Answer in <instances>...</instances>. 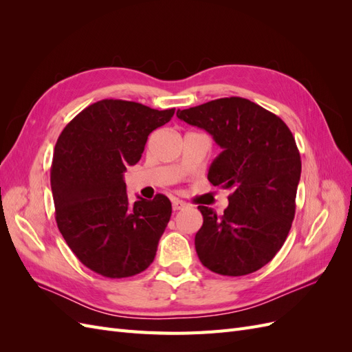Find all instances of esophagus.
<instances>
[{"label": "esophagus", "instance_id": "1", "mask_svg": "<svg viewBox=\"0 0 352 352\" xmlns=\"http://www.w3.org/2000/svg\"><path fill=\"white\" fill-rule=\"evenodd\" d=\"M172 207H173V211H179L186 207V202L182 201V199H173L172 201Z\"/></svg>", "mask_w": 352, "mask_h": 352}]
</instances>
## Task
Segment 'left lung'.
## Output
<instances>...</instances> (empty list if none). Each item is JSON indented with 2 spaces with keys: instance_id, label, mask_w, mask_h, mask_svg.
<instances>
[{
  "instance_id": "1",
  "label": "left lung",
  "mask_w": 352,
  "mask_h": 352,
  "mask_svg": "<svg viewBox=\"0 0 352 352\" xmlns=\"http://www.w3.org/2000/svg\"><path fill=\"white\" fill-rule=\"evenodd\" d=\"M176 116L206 129L223 148L211 163V185L230 189L217 214L198 206L195 235L199 261L223 276H245L272 261L291 230L301 157L289 127L247 98L212 100Z\"/></svg>"
}]
</instances>
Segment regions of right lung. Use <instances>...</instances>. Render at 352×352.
<instances>
[{"instance_id": "1", "label": "right lung", "mask_w": 352, "mask_h": 352, "mask_svg": "<svg viewBox=\"0 0 352 352\" xmlns=\"http://www.w3.org/2000/svg\"><path fill=\"white\" fill-rule=\"evenodd\" d=\"M173 114L175 109L101 100L58 136L51 164L57 226L79 261L104 278H131L154 261L172 202L157 194L131 204L123 173L140 162L148 135Z\"/></svg>"}]
</instances>
